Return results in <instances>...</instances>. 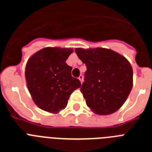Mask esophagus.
<instances>
[{
    "mask_svg": "<svg viewBox=\"0 0 152 152\" xmlns=\"http://www.w3.org/2000/svg\"><path fill=\"white\" fill-rule=\"evenodd\" d=\"M79 80H80V81L81 82V83H82L83 82V75H80V76H79Z\"/></svg>",
    "mask_w": 152,
    "mask_h": 152,
    "instance_id": "obj_1",
    "label": "esophagus"
}]
</instances>
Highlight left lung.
I'll return each instance as SVG.
<instances>
[{
  "label": "left lung",
  "mask_w": 152,
  "mask_h": 152,
  "mask_svg": "<svg viewBox=\"0 0 152 152\" xmlns=\"http://www.w3.org/2000/svg\"><path fill=\"white\" fill-rule=\"evenodd\" d=\"M87 66L80 91L91 110L110 115L123 106L133 87V69L127 59L107 48H76Z\"/></svg>",
  "instance_id": "1"
}]
</instances>
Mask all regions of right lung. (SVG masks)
Masks as SVG:
<instances>
[{
	"instance_id": "right-lung-1",
	"label": "right lung",
	"mask_w": 152,
	"mask_h": 152,
	"mask_svg": "<svg viewBox=\"0 0 152 152\" xmlns=\"http://www.w3.org/2000/svg\"><path fill=\"white\" fill-rule=\"evenodd\" d=\"M72 52V48L48 47L38 50L27 61V88L42 110L58 113L66 107L71 94L81 87L80 80L71 75L72 68L65 62Z\"/></svg>"
}]
</instances>
